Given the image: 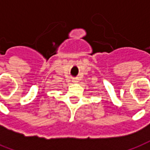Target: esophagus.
Returning <instances> with one entry per match:
<instances>
[{
	"instance_id": "1",
	"label": "esophagus",
	"mask_w": 150,
	"mask_h": 150,
	"mask_svg": "<svg viewBox=\"0 0 150 150\" xmlns=\"http://www.w3.org/2000/svg\"><path fill=\"white\" fill-rule=\"evenodd\" d=\"M73 81H74V82H76V81H77V79H73Z\"/></svg>"
}]
</instances>
